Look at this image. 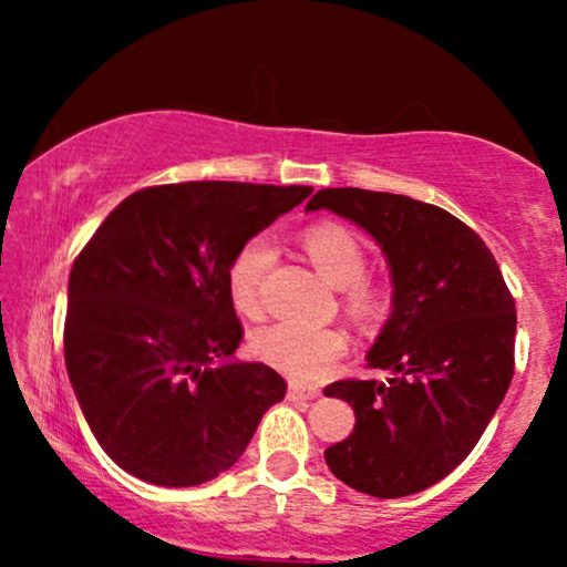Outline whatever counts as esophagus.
I'll return each instance as SVG.
<instances>
[{"instance_id":"34e87169","label":"esophagus","mask_w":567,"mask_h":567,"mask_svg":"<svg viewBox=\"0 0 567 567\" xmlns=\"http://www.w3.org/2000/svg\"><path fill=\"white\" fill-rule=\"evenodd\" d=\"M317 394H320V392H317L315 386H305V384H297V382H291V384H289V400H291V402L315 400Z\"/></svg>"}]
</instances>
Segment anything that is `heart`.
Instances as JSON below:
<instances>
[{"instance_id": "obj_1", "label": "heart", "mask_w": 567, "mask_h": 567, "mask_svg": "<svg viewBox=\"0 0 567 567\" xmlns=\"http://www.w3.org/2000/svg\"><path fill=\"white\" fill-rule=\"evenodd\" d=\"M309 260L336 286H346L348 309L359 320H377L386 307L382 284L363 276L367 270V247L351 227L338 221H320L301 235ZM276 260L274 245L266 237H252L231 255L227 268V291L239 315L258 317L262 309V281ZM250 348L262 363L289 374L299 382L322 379L343 359L348 336L330 324L274 322L255 330Z\"/></svg>"}]
</instances>
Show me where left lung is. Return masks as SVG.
Returning <instances> with one entry per match:
<instances>
[{
  "label": "left lung",
  "instance_id": "left-lung-1",
  "mask_svg": "<svg viewBox=\"0 0 567 567\" xmlns=\"http://www.w3.org/2000/svg\"><path fill=\"white\" fill-rule=\"evenodd\" d=\"M328 208L367 229L392 276V315L367 355L386 382L343 379L324 398L353 408V433L324 462L374 498L421 493L460 467L514 379L516 305L493 252L444 208L361 188H324Z\"/></svg>",
  "mask_w": 567,
  "mask_h": 567
}]
</instances>
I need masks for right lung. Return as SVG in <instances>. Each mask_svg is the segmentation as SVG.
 Segmentation results:
<instances>
[{
  "instance_id": "obj_1",
  "label": "right lung",
  "mask_w": 567,
  "mask_h": 567,
  "mask_svg": "<svg viewBox=\"0 0 567 567\" xmlns=\"http://www.w3.org/2000/svg\"><path fill=\"white\" fill-rule=\"evenodd\" d=\"M309 185L173 183L131 193L69 276L64 361L103 452L144 483L190 487L229 470L284 377L237 361L231 255Z\"/></svg>"
}]
</instances>
